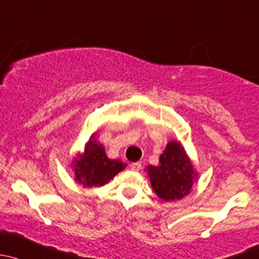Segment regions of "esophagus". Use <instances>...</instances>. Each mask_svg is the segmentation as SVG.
I'll use <instances>...</instances> for the list:
<instances>
[{
    "mask_svg": "<svg viewBox=\"0 0 259 259\" xmlns=\"http://www.w3.org/2000/svg\"><path fill=\"white\" fill-rule=\"evenodd\" d=\"M141 168H142V164L138 163V162H135V163L131 164V169L132 170H140Z\"/></svg>",
    "mask_w": 259,
    "mask_h": 259,
    "instance_id": "esophagus-1",
    "label": "esophagus"
}]
</instances>
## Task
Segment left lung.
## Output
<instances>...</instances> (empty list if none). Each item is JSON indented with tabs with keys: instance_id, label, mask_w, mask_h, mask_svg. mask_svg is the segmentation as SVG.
Masks as SVG:
<instances>
[{
	"instance_id": "1",
	"label": "left lung",
	"mask_w": 259,
	"mask_h": 259,
	"mask_svg": "<svg viewBox=\"0 0 259 259\" xmlns=\"http://www.w3.org/2000/svg\"><path fill=\"white\" fill-rule=\"evenodd\" d=\"M147 173L153 191L163 201H177L187 196L197 177L185 149L177 141L167 143L159 157V164L148 166Z\"/></svg>"
}]
</instances>
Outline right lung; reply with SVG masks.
<instances>
[{
    "label": "right lung",
    "instance_id": "1",
    "mask_svg": "<svg viewBox=\"0 0 259 259\" xmlns=\"http://www.w3.org/2000/svg\"><path fill=\"white\" fill-rule=\"evenodd\" d=\"M124 167L126 164L119 159H110L106 156L105 148L97 142L95 135L86 145L84 153L73 161L76 181L84 187H100L106 185L117 173L124 169Z\"/></svg>",
    "mask_w": 259,
    "mask_h": 259
}]
</instances>
